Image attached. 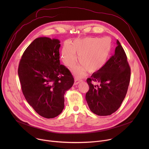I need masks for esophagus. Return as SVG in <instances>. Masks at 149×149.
I'll list each match as a JSON object with an SVG mask.
<instances>
[{
    "label": "esophagus",
    "instance_id": "esophagus-1",
    "mask_svg": "<svg viewBox=\"0 0 149 149\" xmlns=\"http://www.w3.org/2000/svg\"><path fill=\"white\" fill-rule=\"evenodd\" d=\"M81 81H82V79H81L79 78H75L74 80V85H77Z\"/></svg>",
    "mask_w": 149,
    "mask_h": 149
}]
</instances>
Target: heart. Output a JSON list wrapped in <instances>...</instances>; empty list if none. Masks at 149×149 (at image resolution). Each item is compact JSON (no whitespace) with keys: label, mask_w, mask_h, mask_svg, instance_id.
<instances>
[{"label":"heart","mask_w":149,"mask_h":149,"mask_svg":"<svg viewBox=\"0 0 149 149\" xmlns=\"http://www.w3.org/2000/svg\"><path fill=\"white\" fill-rule=\"evenodd\" d=\"M113 48L111 38L105 37H85L75 39L71 44H65L61 52L62 60L64 64L73 68L77 61L82 67L74 70L77 76L82 75L86 70L90 73L97 72L101 70L107 63Z\"/></svg>","instance_id":"heart-1"}]
</instances>
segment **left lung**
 I'll return each instance as SVG.
<instances>
[{"instance_id": "left-lung-1", "label": "left lung", "mask_w": 149, "mask_h": 149, "mask_svg": "<svg viewBox=\"0 0 149 149\" xmlns=\"http://www.w3.org/2000/svg\"><path fill=\"white\" fill-rule=\"evenodd\" d=\"M117 44L114 55L105 65L87 79L89 90L86 101L90 110L100 116L111 115L120 108L129 86L130 68L118 40Z\"/></svg>"}]
</instances>
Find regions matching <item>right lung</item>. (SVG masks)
Masks as SVG:
<instances>
[{
	"mask_svg": "<svg viewBox=\"0 0 149 149\" xmlns=\"http://www.w3.org/2000/svg\"><path fill=\"white\" fill-rule=\"evenodd\" d=\"M60 41L39 37L28 47L20 61L18 75L25 99L40 116L52 118L64 108V94L74 79L60 64Z\"/></svg>",
	"mask_w": 149,
	"mask_h": 149,
	"instance_id": "1",
	"label": "right lung"
}]
</instances>
